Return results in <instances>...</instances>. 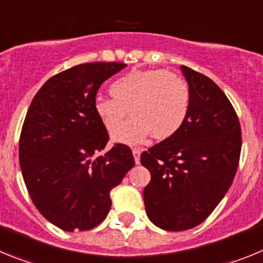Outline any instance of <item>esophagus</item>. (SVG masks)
Wrapping results in <instances>:
<instances>
[{
  "label": "esophagus",
  "mask_w": 263,
  "mask_h": 263,
  "mask_svg": "<svg viewBox=\"0 0 263 263\" xmlns=\"http://www.w3.org/2000/svg\"><path fill=\"white\" fill-rule=\"evenodd\" d=\"M141 153H142V150H139V148H133V157L137 164L139 163V159H141Z\"/></svg>",
  "instance_id": "34e87169"
}]
</instances>
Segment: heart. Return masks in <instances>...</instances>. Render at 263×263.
I'll use <instances>...</instances> for the list:
<instances>
[{
  "instance_id": "obj_1",
  "label": "heart",
  "mask_w": 263,
  "mask_h": 263,
  "mask_svg": "<svg viewBox=\"0 0 263 263\" xmlns=\"http://www.w3.org/2000/svg\"><path fill=\"white\" fill-rule=\"evenodd\" d=\"M110 93L113 97H96L95 113L108 132H114L130 111L134 118L111 136L127 145L143 142L150 134L158 141L171 138L183 127L191 108L187 81L164 69L127 72L111 83Z\"/></svg>"
}]
</instances>
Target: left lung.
<instances>
[{"label":"left lung","mask_w":263,"mask_h":263,"mask_svg":"<svg viewBox=\"0 0 263 263\" xmlns=\"http://www.w3.org/2000/svg\"><path fill=\"white\" fill-rule=\"evenodd\" d=\"M191 90L187 121L175 136L141 154L152 174L143 190L150 221L164 231H187L213 212L236 175L241 126L225 93L205 75L182 66Z\"/></svg>","instance_id":"obj_1"}]
</instances>
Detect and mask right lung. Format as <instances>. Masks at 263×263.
Returning a JSON list of instances; mask_svg holds the SVG:
<instances>
[{
    "label": "right lung",
    "mask_w": 263,
    "mask_h": 263,
    "mask_svg": "<svg viewBox=\"0 0 263 263\" xmlns=\"http://www.w3.org/2000/svg\"><path fill=\"white\" fill-rule=\"evenodd\" d=\"M124 63L79 64L48 79L34 96L20 138V166L36 210L67 232L89 231L110 210L111 188L134 166L116 143L104 155L108 132L93 104L104 81Z\"/></svg>",
    "instance_id": "1"
}]
</instances>
